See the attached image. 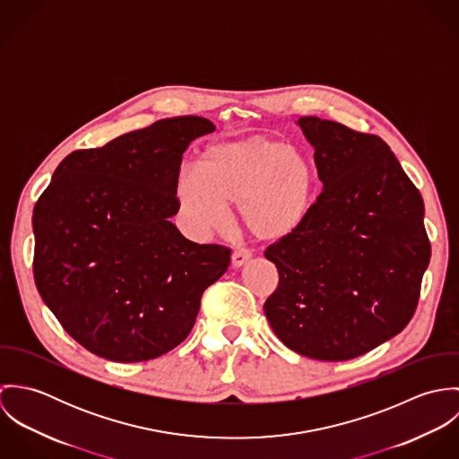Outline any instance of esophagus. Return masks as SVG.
<instances>
[{
	"label": "esophagus",
	"mask_w": 459,
	"mask_h": 459,
	"mask_svg": "<svg viewBox=\"0 0 459 459\" xmlns=\"http://www.w3.org/2000/svg\"><path fill=\"white\" fill-rule=\"evenodd\" d=\"M251 256H253L251 251H247V249H237V251L233 253V256H231V264H233L235 268H238V266H242V264H246V263L249 262Z\"/></svg>",
	"instance_id": "1"
}]
</instances>
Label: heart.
Returning a JSON list of instances; mask_svg holds the SVG:
<instances>
[{"mask_svg": "<svg viewBox=\"0 0 459 459\" xmlns=\"http://www.w3.org/2000/svg\"><path fill=\"white\" fill-rule=\"evenodd\" d=\"M318 171L313 159L286 141L249 135L208 144L196 168H182L175 196L195 231L219 230L237 203L242 226L275 242L299 231L313 212Z\"/></svg>", "mask_w": 459, "mask_h": 459, "instance_id": "obj_1", "label": "heart"}]
</instances>
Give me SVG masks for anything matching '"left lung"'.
<instances>
[{
    "instance_id": "1",
    "label": "left lung",
    "mask_w": 459,
    "mask_h": 459,
    "mask_svg": "<svg viewBox=\"0 0 459 459\" xmlns=\"http://www.w3.org/2000/svg\"><path fill=\"white\" fill-rule=\"evenodd\" d=\"M324 184L293 235L264 249L279 284L263 309L293 351L360 357L411 320L431 258L424 203L389 144L342 124L302 117Z\"/></svg>"
}]
</instances>
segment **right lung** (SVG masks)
<instances>
[{
	"label": "right lung",
	"mask_w": 459,
	"mask_h": 459,
	"mask_svg": "<svg viewBox=\"0 0 459 459\" xmlns=\"http://www.w3.org/2000/svg\"><path fill=\"white\" fill-rule=\"evenodd\" d=\"M201 117L164 118L60 162L33 208V275L42 300L88 351L143 362L195 327L203 291L231 251L187 240L169 221Z\"/></svg>",
	"instance_id": "add662e5"
}]
</instances>
